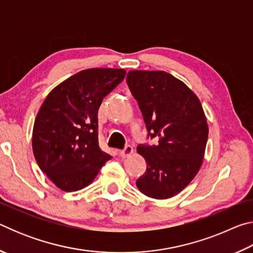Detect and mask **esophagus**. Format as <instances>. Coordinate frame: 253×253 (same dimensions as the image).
Masks as SVG:
<instances>
[{"instance_id":"esophagus-1","label":"esophagus","mask_w":253,"mask_h":253,"mask_svg":"<svg viewBox=\"0 0 253 253\" xmlns=\"http://www.w3.org/2000/svg\"><path fill=\"white\" fill-rule=\"evenodd\" d=\"M132 153H134V149H132V147L128 145V146L122 149V151H119V155H121L122 157H128V156H130Z\"/></svg>"}]
</instances>
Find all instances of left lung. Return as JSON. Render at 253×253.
Instances as JSON below:
<instances>
[{
  "label": "left lung",
  "mask_w": 253,
  "mask_h": 253,
  "mask_svg": "<svg viewBox=\"0 0 253 253\" xmlns=\"http://www.w3.org/2000/svg\"><path fill=\"white\" fill-rule=\"evenodd\" d=\"M127 84L157 146H139L147 169L136 185L145 195L164 200L178 194L203 163L209 126L194 91L165 71L130 70Z\"/></svg>",
  "instance_id": "8db88e82"
}]
</instances>
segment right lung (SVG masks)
I'll use <instances>...</instances> for the list:
<instances>
[{
    "label": "right lung",
    "mask_w": 253,
    "mask_h": 253,
    "mask_svg": "<svg viewBox=\"0 0 253 253\" xmlns=\"http://www.w3.org/2000/svg\"><path fill=\"white\" fill-rule=\"evenodd\" d=\"M125 76V69L113 68L79 71L54 87L41 105L33 125V154L61 191L88 186L111 158L98 144V110Z\"/></svg>",
    "instance_id": "obj_1"
}]
</instances>
